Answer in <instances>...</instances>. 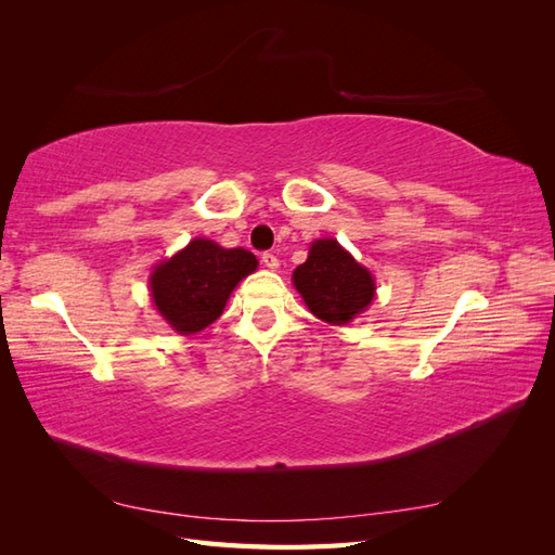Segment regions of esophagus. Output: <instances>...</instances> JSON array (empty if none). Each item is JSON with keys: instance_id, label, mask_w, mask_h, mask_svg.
I'll return each instance as SVG.
<instances>
[{"instance_id": "esophagus-1", "label": "esophagus", "mask_w": 555, "mask_h": 555, "mask_svg": "<svg viewBox=\"0 0 555 555\" xmlns=\"http://www.w3.org/2000/svg\"><path fill=\"white\" fill-rule=\"evenodd\" d=\"M261 263L268 268V271H275V268L280 266V259L273 255V251H263Z\"/></svg>"}]
</instances>
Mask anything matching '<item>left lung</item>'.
<instances>
[{"mask_svg": "<svg viewBox=\"0 0 555 555\" xmlns=\"http://www.w3.org/2000/svg\"><path fill=\"white\" fill-rule=\"evenodd\" d=\"M292 280L308 310L335 326L351 322L375 298L371 271L333 238L314 241L306 263L296 268Z\"/></svg>", "mask_w": 555, "mask_h": 555, "instance_id": "left-lung-1", "label": "left lung"}]
</instances>
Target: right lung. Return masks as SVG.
Here are the masks:
<instances>
[{
    "mask_svg": "<svg viewBox=\"0 0 555 555\" xmlns=\"http://www.w3.org/2000/svg\"><path fill=\"white\" fill-rule=\"evenodd\" d=\"M257 257L243 247L227 249L208 238H194L178 255L155 266L150 292L171 328L192 335L224 312L231 292L257 271Z\"/></svg>",
    "mask_w": 555,
    "mask_h": 555,
    "instance_id": "add662e5",
    "label": "right lung"
}]
</instances>
